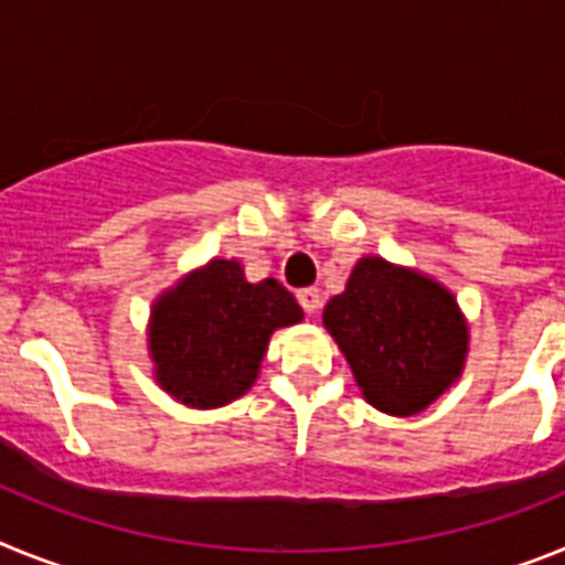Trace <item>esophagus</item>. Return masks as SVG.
Wrapping results in <instances>:
<instances>
[{"label": "esophagus", "mask_w": 565, "mask_h": 565, "mask_svg": "<svg viewBox=\"0 0 565 565\" xmlns=\"http://www.w3.org/2000/svg\"><path fill=\"white\" fill-rule=\"evenodd\" d=\"M298 303L303 307V312H318L321 310V289L318 287H303L298 289Z\"/></svg>", "instance_id": "1"}]
</instances>
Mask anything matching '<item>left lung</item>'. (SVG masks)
Here are the masks:
<instances>
[{
    "mask_svg": "<svg viewBox=\"0 0 565 565\" xmlns=\"http://www.w3.org/2000/svg\"><path fill=\"white\" fill-rule=\"evenodd\" d=\"M323 327L375 409L415 415L463 370L466 321L452 292L384 258H361Z\"/></svg>",
    "mask_w": 565,
    "mask_h": 565,
    "instance_id": "left-lung-1",
    "label": "left lung"
}]
</instances>
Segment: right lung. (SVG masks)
<instances>
[{
    "mask_svg": "<svg viewBox=\"0 0 565 565\" xmlns=\"http://www.w3.org/2000/svg\"><path fill=\"white\" fill-rule=\"evenodd\" d=\"M298 321L301 307L276 278L249 284L242 264L215 258L153 307L156 377L181 404L222 406L253 386L269 335Z\"/></svg>",
    "mask_w": 565,
    "mask_h": 565,
    "instance_id": "right-lung-1",
    "label": "right lung"
}]
</instances>
